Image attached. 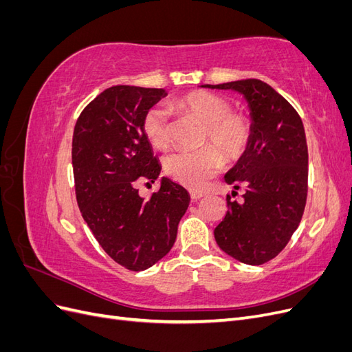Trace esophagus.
Returning a JSON list of instances; mask_svg holds the SVG:
<instances>
[{
  "label": "esophagus",
  "instance_id": "34e87169",
  "mask_svg": "<svg viewBox=\"0 0 352 352\" xmlns=\"http://www.w3.org/2000/svg\"><path fill=\"white\" fill-rule=\"evenodd\" d=\"M189 194H190V198H192V201H198L199 198L206 195V192H202V190H195V189L189 190Z\"/></svg>",
  "mask_w": 352,
  "mask_h": 352
}]
</instances>
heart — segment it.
<instances>
[{"mask_svg":"<svg viewBox=\"0 0 352 352\" xmlns=\"http://www.w3.org/2000/svg\"><path fill=\"white\" fill-rule=\"evenodd\" d=\"M175 107L204 123L202 142L211 145L197 151H176L166 162V173L176 182L198 189L221 167V156L226 160L238 158L247 148L251 136L250 122L242 114L230 113L226 100L216 94L195 91L180 97ZM142 131L155 148H164L170 138L168 113L163 105H153L144 116Z\"/></svg>","mask_w":352,"mask_h":352,"instance_id":"obj_1","label":"heart"}]
</instances>
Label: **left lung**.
<instances>
[{"label":"left lung","instance_id":"8db88e82","mask_svg":"<svg viewBox=\"0 0 352 352\" xmlns=\"http://www.w3.org/2000/svg\"><path fill=\"white\" fill-rule=\"evenodd\" d=\"M202 88L235 91L248 104L251 136L225 182L243 188V201H230L214 238L235 260L258 265L274 258L300 225L308 180V150L301 117L280 94L258 79ZM235 192V190H233Z\"/></svg>","mask_w":352,"mask_h":352}]
</instances>
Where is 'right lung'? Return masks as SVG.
<instances>
[{
	"mask_svg": "<svg viewBox=\"0 0 352 352\" xmlns=\"http://www.w3.org/2000/svg\"><path fill=\"white\" fill-rule=\"evenodd\" d=\"M166 89L116 85L80 113L72 164L83 220L102 250L123 267L141 272L172 250L189 192L168 177L145 199L136 184L158 179L162 166L142 131L145 113Z\"/></svg>",
	"mask_w": 352,
	"mask_h": 352,
	"instance_id": "right-lung-1",
	"label": "right lung"
}]
</instances>
